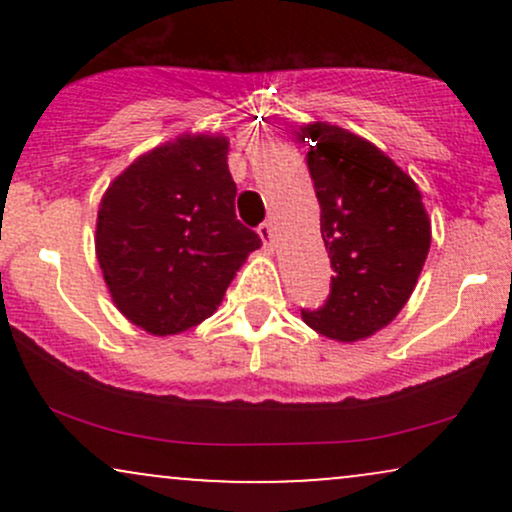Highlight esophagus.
Segmentation results:
<instances>
[{"mask_svg": "<svg viewBox=\"0 0 512 512\" xmlns=\"http://www.w3.org/2000/svg\"><path fill=\"white\" fill-rule=\"evenodd\" d=\"M257 233H260L264 248H272V245H274V228H272V223H267V221L260 223V228H257Z\"/></svg>", "mask_w": 512, "mask_h": 512, "instance_id": "esophagus-1", "label": "esophagus"}]
</instances>
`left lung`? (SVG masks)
<instances>
[{
	"label": "left lung",
	"mask_w": 512,
	"mask_h": 512,
	"mask_svg": "<svg viewBox=\"0 0 512 512\" xmlns=\"http://www.w3.org/2000/svg\"><path fill=\"white\" fill-rule=\"evenodd\" d=\"M320 202V231L334 269L330 296L301 310L305 325L337 342L383 330L409 301L431 221L416 182L375 144L330 122L301 127Z\"/></svg>",
	"instance_id": "1"
}]
</instances>
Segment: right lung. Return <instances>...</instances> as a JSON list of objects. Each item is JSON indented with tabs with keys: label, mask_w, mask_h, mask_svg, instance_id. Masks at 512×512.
I'll return each mask as SVG.
<instances>
[{
	"label": "right lung",
	"mask_w": 512,
	"mask_h": 512,
	"mask_svg": "<svg viewBox=\"0 0 512 512\" xmlns=\"http://www.w3.org/2000/svg\"><path fill=\"white\" fill-rule=\"evenodd\" d=\"M228 139L182 134L110 182L96 221V257L110 298L156 337L199 325L262 245L236 219Z\"/></svg>",
	"instance_id": "right-lung-1"
}]
</instances>
